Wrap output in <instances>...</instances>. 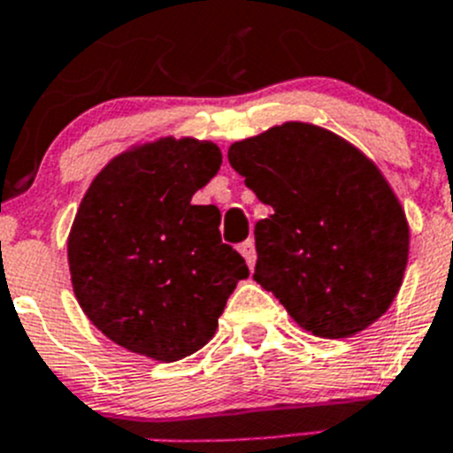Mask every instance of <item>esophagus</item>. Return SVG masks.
I'll return each mask as SVG.
<instances>
[{
	"mask_svg": "<svg viewBox=\"0 0 453 453\" xmlns=\"http://www.w3.org/2000/svg\"><path fill=\"white\" fill-rule=\"evenodd\" d=\"M239 253L243 255V259H246V265H249L250 269H253V266H255V259H257V253H255V242H253V239H246V242H243L242 246H239Z\"/></svg>",
	"mask_w": 453,
	"mask_h": 453,
	"instance_id": "esophagus-1",
	"label": "esophagus"
}]
</instances>
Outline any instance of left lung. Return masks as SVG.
<instances>
[{"label":"left lung","mask_w":453,"mask_h":453,"mask_svg":"<svg viewBox=\"0 0 453 453\" xmlns=\"http://www.w3.org/2000/svg\"><path fill=\"white\" fill-rule=\"evenodd\" d=\"M273 214L255 223L253 280L317 337H351L399 292L408 223L380 171L337 134L285 123L227 150Z\"/></svg>","instance_id":"obj_1"}]
</instances>
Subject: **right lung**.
I'll return each instance as SVG.
<instances>
[{"label":"right lung","instance_id":"right-lung-1","mask_svg":"<svg viewBox=\"0 0 453 453\" xmlns=\"http://www.w3.org/2000/svg\"><path fill=\"white\" fill-rule=\"evenodd\" d=\"M219 168L210 141L161 139L109 161L81 200L68 237L74 296L127 351L164 363L196 353L249 278L221 242V211L191 204Z\"/></svg>","mask_w":453,"mask_h":453}]
</instances>
